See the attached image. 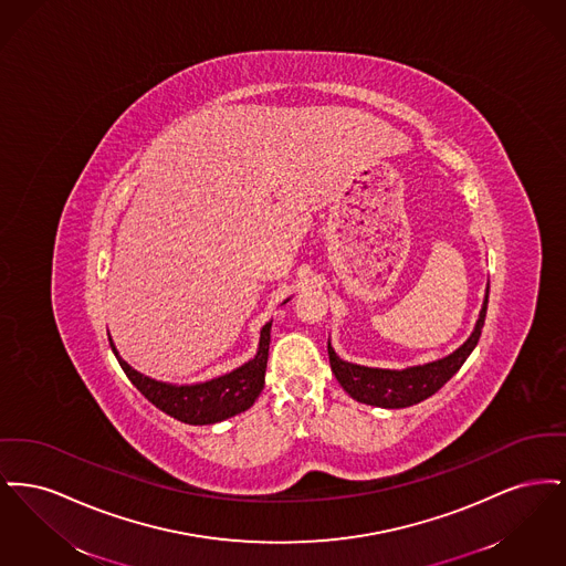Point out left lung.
I'll return each mask as SVG.
<instances>
[{"instance_id": "left-lung-1", "label": "left lung", "mask_w": 566, "mask_h": 566, "mask_svg": "<svg viewBox=\"0 0 566 566\" xmlns=\"http://www.w3.org/2000/svg\"><path fill=\"white\" fill-rule=\"evenodd\" d=\"M488 291H490V284L485 286L484 303L480 310V318L473 326V333L452 354L424 365L405 367V369H381V367L356 365L339 358L328 339V360H331L333 374L342 384V388L358 403L374 405L384 409H401V407H409L429 399L457 374L462 363L469 358V354L475 350L484 328Z\"/></svg>"}]
</instances>
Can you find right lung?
<instances>
[{"instance_id": "obj_1", "label": "right lung", "mask_w": 566, "mask_h": 566, "mask_svg": "<svg viewBox=\"0 0 566 566\" xmlns=\"http://www.w3.org/2000/svg\"><path fill=\"white\" fill-rule=\"evenodd\" d=\"M289 301H291V296L284 298V303H289ZM270 335L271 321L261 328L259 348L250 360H245L243 365L235 367L229 374H222V376H216L206 381H195V384H171V381H161L155 377L144 376L134 369L127 360H123L112 337H109V346H112L116 360L120 363L123 371L150 403L185 424L203 427V424H216L227 418H233L245 409H250L259 399V395L265 386Z\"/></svg>"}]
</instances>
